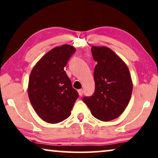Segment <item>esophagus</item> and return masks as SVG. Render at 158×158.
<instances>
[{
	"label": "esophagus",
	"instance_id": "obj_1",
	"mask_svg": "<svg viewBox=\"0 0 158 158\" xmlns=\"http://www.w3.org/2000/svg\"><path fill=\"white\" fill-rule=\"evenodd\" d=\"M77 92H78V94L80 96H82L83 94V90H82V89H81V90H77Z\"/></svg>",
	"mask_w": 158,
	"mask_h": 158
}]
</instances>
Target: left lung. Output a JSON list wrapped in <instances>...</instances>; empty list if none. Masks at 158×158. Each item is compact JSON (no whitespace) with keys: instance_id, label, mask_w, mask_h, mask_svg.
<instances>
[{"instance_id":"left-lung-1","label":"left lung","mask_w":158,"mask_h":158,"mask_svg":"<svg viewBox=\"0 0 158 158\" xmlns=\"http://www.w3.org/2000/svg\"><path fill=\"white\" fill-rule=\"evenodd\" d=\"M91 52L98 63L94 70L95 92L82 100L95 118L107 122L118 118L128 105L131 77L125 63L111 49L93 46Z\"/></svg>"}]
</instances>
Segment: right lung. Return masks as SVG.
Listing matches in <instances>:
<instances>
[{"label":"right lung","mask_w":158,"mask_h":158,"mask_svg":"<svg viewBox=\"0 0 158 158\" xmlns=\"http://www.w3.org/2000/svg\"><path fill=\"white\" fill-rule=\"evenodd\" d=\"M75 51L70 45L55 48L38 61L30 75V102L38 115L48 123H58L69 117L79 97L64 70Z\"/></svg>","instance_id":"1"}]
</instances>
